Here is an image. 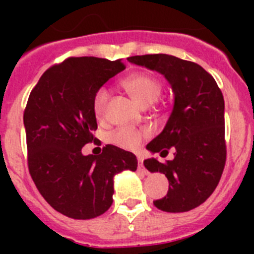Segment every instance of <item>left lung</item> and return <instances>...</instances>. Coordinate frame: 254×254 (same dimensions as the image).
<instances>
[{"mask_svg": "<svg viewBox=\"0 0 254 254\" xmlns=\"http://www.w3.org/2000/svg\"><path fill=\"white\" fill-rule=\"evenodd\" d=\"M109 61L71 57L48 68L24 111L28 165L38 190L56 211L71 219L100 216L113 203V178L137 169L132 152L105 145L96 129V93L112 77ZM97 145L90 154L82 147Z\"/></svg>", "mask_w": 254, "mask_h": 254, "instance_id": "1", "label": "left lung"}]
</instances>
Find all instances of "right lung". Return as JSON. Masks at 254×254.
<instances>
[{
    "label": "right lung",
    "instance_id": "1",
    "mask_svg": "<svg viewBox=\"0 0 254 254\" xmlns=\"http://www.w3.org/2000/svg\"><path fill=\"white\" fill-rule=\"evenodd\" d=\"M129 62L158 71L169 81L174 105L165 128L146 146L155 156L143 165L169 181L167 196L154 201L165 212H186L216 188L226 160L224 98L201 66L169 55H145Z\"/></svg>",
    "mask_w": 254,
    "mask_h": 254
}]
</instances>
